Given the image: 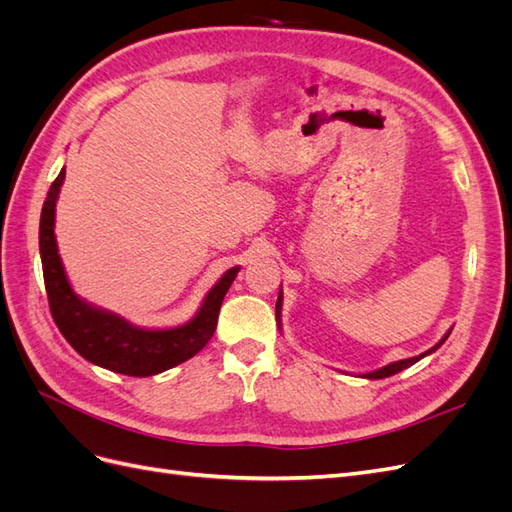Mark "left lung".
Instances as JSON below:
<instances>
[{"label": "left lung", "instance_id": "1", "mask_svg": "<svg viewBox=\"0 0 512 512\" xmlns=\"http://www.w3.org/2000/svg\"><path fill=\"white\" fill-rule=\"evenodd\" d=\"M282 292H280V297H277V303H275V318H277V327H282ZM448 335H451V331H448L440 342L433 346L431 350H427V352H423V354H418V356H412V359H404V361H395V363H389V365H384V367H380V369H376V371H369V374H363V378H369V380H380V378H389V376H393V374H399L401 369H406V367H410V365H414L416 361H421L423 356H427L429 352H433V350H438L446 339H448Z\"/></svg>", "mask_w": 512, "mask_h": 512}]
</instances>
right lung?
Returning a JSON list of instances; mask_svg holds the SVG:
<instances>
[{"label": "right lung", "instance_id": "add662e5", "mask_svg": "<svg viewBox=\"0 0 512 512\" xmlns=\"http://www.w3.org/2000/svg\"><path fill=\"white\" fill-rule=\"evenodd\" d=\"M66 179L61 168L51 183L40 215V258L46 297L57 329L68 344L89 363L126 376H156L183 361L192 359L207 346L218 327L220 307L239 267L228 269L200 305L196 316L175 329H141L121 316L94 307L81 299L68 282L55 239V203Z\"/></svg>", "mask_w": 512, "mask_h": 512}]
</instances>
